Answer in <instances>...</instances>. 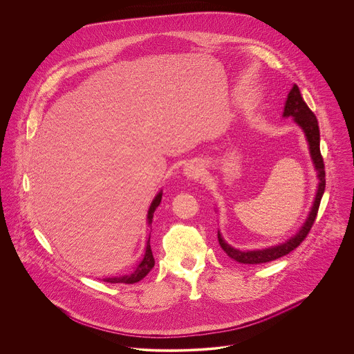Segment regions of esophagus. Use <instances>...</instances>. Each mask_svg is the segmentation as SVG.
<instances>
[{
    "label": "esophagus",
    "mask_w": 354,
    "mask_h": 354,
    "mask_svg": "<svg viewBox=\"0 0 354 354\" xmlns=\"http://www.w3.org/2000/svg\"><path fill=\"white\" fill-rule=\"evenodd\" d=\"M203 174L202 166L198 162H189L184 166V176L191 180H196Z\"/></svg>",
    "instance_id": "1"
}]
</instances>
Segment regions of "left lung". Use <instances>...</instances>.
<instances>
[{
  "instance_id": "obj_1",
  "label": "left lung",
  "mask_w": 354,
  "mask_h": 354,
  "mask_svg": "<svg viewBox=\"0 0 354 354\" xmlns=\"http://www.w3.org/2000/svg\"><path fill=\"white\" fill-rule=\"evenodd\" d=\"M283 117H293L295 122L301 128L305 133L308 146H309V153L312 158V162L315 165V169L317 171V178H319V185H317V191H316V196H315V202L312 204V208L309 211L308 218L305 219L303 226L300 227V230L290 237L288 241L279 244V245H274L270 248H264V250H256V251H240L233 248L232 245H229L221 236V233L218 232V241L221 248L226 252L229 257H232L233 260L239 261V263H244V264H260V263H267L275 259H279L288 253L292 252L293 250H296L304 240L308 236L316 215H317V209L320 205L322 196L324 194V188H326V171H324V162H323V156L320 153V132H319V125H317V120L316 115L312 113V110L308 107V104L301 97L300 88L295 84L293 88L290 90L288 100L285 103V109H283Z\"/></svg>"
}]
</instances>
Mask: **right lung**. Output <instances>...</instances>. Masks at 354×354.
<instances>
[{
    "instance_id": "1",
    "label": "right lung",
    "mask_w": 354,
    "mask_h": 354,
    "mask_svg": "<svg viewBox=\"0 0 354 354\" xmlns=\"http://www.w3.org/2000/svg\"><path fill=\"white\" fill-rule=\"evenodd\" d=\"M162 201V191L155 196V199L152 201L151 205L149 208V214H147V222L149 225L152 223V216H153V211L156 209V207L159 205V203ZM155 264L153 256H152L151 245H150V236L147 240V247H146V252L143 260L139 263V266L136 267V270L129 274V275H122V277H113V278H104V282L109 283H135L142 281L150 271Z\"/></svg>"
}]
</instances>
